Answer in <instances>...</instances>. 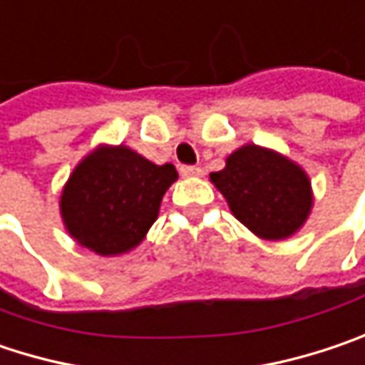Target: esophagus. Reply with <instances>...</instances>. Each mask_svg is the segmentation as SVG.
<instances>
[{
  "instance_id": "1",
  "label": "esophagus",
  "mask_w": 365,
  "mask_h": 365,
  "mask_svg": "<svg viewBox=\"0 0 365 365\" xmlns=\"http://www.w3.org/2000/svg\"><path fill=\"white\" fill-rule=\"evenodd\" d=\"M182 175L185 178H196V175H202V167H198V165H182Z\"/></svg>"
}]
</instances>
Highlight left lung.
I'll list each match as a JSON object with an SVG mask.
<instances>
[{
	"mask_svg": "<svg viewBox=\"0 0 365 365\" xmlns=\"http://www.w3.org/2000/svg\"><path fill=\"white\" fill-rule=\"evenodd\" d=\"M231 212L262 240H285L308 219L312 190L308 175L289 159L260 148L242 146L225 169L210 173Z\"/></svg>",
	"mask_w": 365,
	"mask_h": 365,
	"instance_id": "left-lung-1",
	"label": "left lung"
}]
</instances>
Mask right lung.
Returning a JSON list of instances; mask_svg holds the SVG:
<instances>
[{"instance_id": "add662e5", "label": "right lung", "mask_w": 365, "mask_h": 365, "mask_svg": "<svg viewBox=\"0 0 365 365\" xmlns=\"http://www.w3.org/2000/svg\"><path fill=\"white\" fill-rule=\"evenodd\" d=\"M178 180L171 163L155 165L125 146H103L74 169L61 196V217L78 244L101 256L138 246Z\"/></svg>"}]
</instances>
